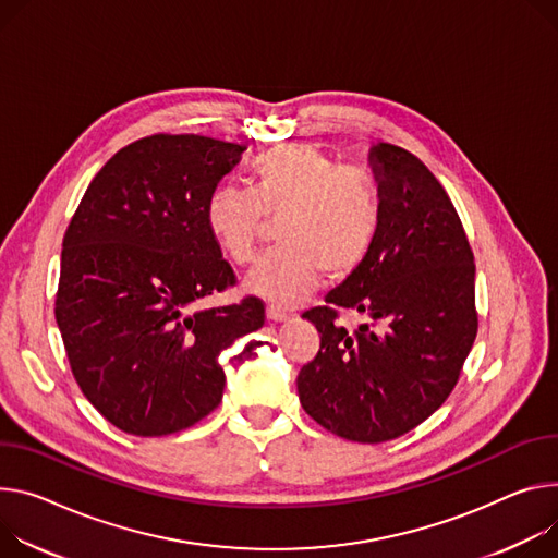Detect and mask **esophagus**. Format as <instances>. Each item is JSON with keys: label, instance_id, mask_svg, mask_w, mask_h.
I'll return each instance as SVG.
<instances>
[{"label": "esophagus", "instance_id": "obj_1", "mask_svg": "<svg viewBox=\"0 0 558 558\" xmlns=\"http://www.w3.org/2000/svg\"><path fill=\"white\" fill-rule=\"evenodd\" d=\"M267 318L274 320V323H284V320H289V314H287L284 310H280V307L269 305V307H267Z\"/></svg>", "mask_w": 558, "mask_h": 558}]
</instances>
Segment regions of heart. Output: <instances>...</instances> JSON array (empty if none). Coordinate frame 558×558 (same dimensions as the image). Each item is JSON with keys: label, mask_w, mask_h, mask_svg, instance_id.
Wrapping results in <instances>:
<instances>
[{"label": "heart", "mask_w": 558, "mask_h": 558, "mask_svg": "<svg viewBox=\"0 0 558 558\" xmlns=\"http://www.w3.org/2000/svg\"><path fill=\"white\" fill-rule=\"evenodd\" d=\"M280 220V248L253 267L244 287L280 307L305 300L320 282H342L372 256L385 220L378 182L340 169L316 144L267 148L251 165V189L216 186L205 207L207 229L233 265L256 256L265 222Z\"/></svg>", "instance_id": "b5f03b06"}]
</instances>
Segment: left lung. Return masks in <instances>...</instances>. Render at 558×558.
<instances>
[{
	"mask_svg": "<svg viewBox=\"0 0 558 558\" xmlns=\"http://www.w3.org/2000/svg\"><path fill=\"white\" fill-rule=\"evenodd\" d=\"M369 165L385 199L380 238L327 305L302 314L320 349L295 383L327 432L385 442L429 418L459 383L478 331L476 265L447 191L414 154L380 142ZM340 311L373 323L349 332L337 325Z\"/></svg>",
	"mask_w": 558,
	"mask_h": 558,
	"instance_id": "obj_1",
	"label": "left lung"
}]
</instances>
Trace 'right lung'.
Segmentation results:
<instances>
[{
	"instance_id": "1",
	"label": "right lung",
	"mask_w": 558,
	"mask_h": 558,
	"mask_svg": "<svg viewBox=\"0 0 558 558\" xmlns=\"http://www.w3.org/2000/svg\"><path fill=\"white\" fill-rule=\"evenodd\" d=\"M242 150L193 133L135 140L99 169L64 233L56 320L71 372L126 434L167 436L211 414L218 356L265 325L256 295L199 307L235 284L205 207Z\"/></svg>"
}]
</instances>
